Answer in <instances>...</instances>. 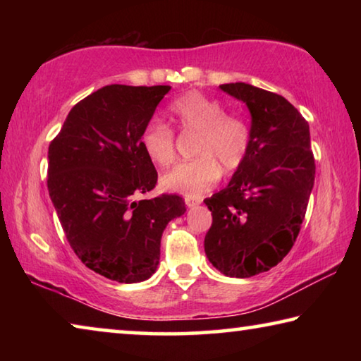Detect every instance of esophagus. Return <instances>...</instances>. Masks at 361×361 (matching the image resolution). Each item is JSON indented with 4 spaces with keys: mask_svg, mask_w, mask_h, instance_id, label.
Masks as SVG:
<instances>
[{
    "mask_svg": "<svg viewBox=\"0 0 361 361\" xmlns=\"http://www.w3.org/2000/svg\"><path fill=\"white\" fill-rule=\"evenodd\" d=\"M199 204H200V200H195V199H191V197L186 199V207H188V209H195V207H197Z\"/></svg>",
    "mask_w": 361,
    "mask_h": 361,
    "instance_id": "esophagus-1",
    "label": "esophagus"
}]
</instances>
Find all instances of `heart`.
Listing matches in <instances>:
<instances>
[{"mask_svg": "<svg viewBox=\"0 0 361 361\" xmlns=\"http://www.w3.org/2000/svg\"><path fill=\"white\" fill-rule=\"evenodd\" d=\"M170 119L183 133H195L191 161L181 162L162 176V186L186 197H200L216 185L221 170L232 175L245 164L252 148L247 121L224 111L223 103L197 90L170 103ZM140 145L151 162L167 167L175 161L176 145L172 127L159 119L146 122Z\"/></svg>", "mask_w": 361, "mask_h": 361, "instance_id": "1", "label": "heart"}]
</instances>
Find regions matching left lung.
Segmentation results:
<instances>
[{
  "mask_svg": "<svg viewBox=\"0 0 361 361\" xmlns=\"http://www.w3.org/2000/svg\"><path fill=\"white\" fill-rule=\"evenodd\" d=\"M221 89L247 103L252 148L228 188L204 200L213 218L204 247L224 276L247 279L290 253L314 188L315 159L307 121L282 95L245 82Z\"/></svg>",
  "mask_w": 361,
  "mask_h": 361,
  "instance_id": "obj_1",
  "label": "left lung"
}]
</instances>
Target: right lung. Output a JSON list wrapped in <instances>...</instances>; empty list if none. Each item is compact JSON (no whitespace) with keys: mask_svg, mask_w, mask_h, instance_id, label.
<instances>
[{"mask_svg":"<svg viewBox=\"0 0 361 361\" xmlns=\"http://www.w3.org/2000/svg\"><path fill=\"white\" fill-rule=\"evenodd\" d=\"M170 89L105 85L71 108L49 145V195L66 240L89 269L121 283L154 274L164 229L186 212L176 194L135 200L157 183L140 133Z\"/></svg>","mask_w":361,"mask_h":361,"instance_id":"obj_1","label":"right lung"}]
</instances>
